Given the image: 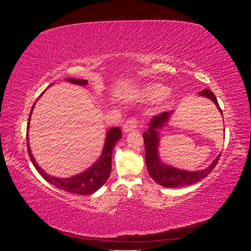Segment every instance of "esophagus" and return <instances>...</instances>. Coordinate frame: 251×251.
Returning a JSON list of instances; mask_svg holds the SVG:
<instances>
[{"label": "esophagus", "mask_w": 251, "mask_h": 251, "mask_svg": "<svg viewBox=\"0 0 251 251\" xmlns=\"http://www.w3.org/2000/svg\"><path fill=\"white\" fill-rule=\"evenodd\" d=\"M137 127H138L137 119H136V118H128L125 123V125L123 126V130H124L125 133H128V132L136 130Z\"/></svg>", "instance_id": "obj_1"}]
</instances>
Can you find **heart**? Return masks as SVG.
Returning <instances> with one entry per match:
<instances>
[{"mask_svg":"<svg viewBox=\"0 0 251 251\" xmlns=\"http://www.w3.org/2000/svg\"><path fill=\"white\" fill-rule=\"evenodd\" d=\"M169 89L165 86L160 85V83H151L143 87L141 90V95L143 98L150 101H157L160 100L168 94Z\"/></svg>","mask_w":251,"mask_h":251,"instance_id":"heart-1","label":"heart"}]
</instances>
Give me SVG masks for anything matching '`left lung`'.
I'll return each mask as SVG.
<instances>
[{
  "label": "left lung",
  "instance_id": "left-lung-1",
  "mask_svg": "<svg viewBox=\"0 0 251 251\" xmlns=\"http://www.w3.org/2000/svg\"><path fill=\"white\" fill-rule=\"evenodd\" d=\"M199 95L203 97H207L208 100L214 101L215 104L217 105L218 110L222 114V110L220 109L217 98L210 90L205 89L201 91ZM173 113L174 111L163 112L157 116H154L150 121L148 131L142 134L144 147H146V163L150 176L153 178V180L157 182L159 185L171 188L192 185L196 183V182L202 180L203 178L207 177V175H209L210 172L215 169V166L219 161V158L221 156V154H219L218 157L211 162L208 168L196 172L182 171L163 163L160 157H159L158 151L159 140H160V130L164 126L168 125Z\"/></svg>",
  "mask_w": 251,
  "mask_h": 251
}]
</instances>
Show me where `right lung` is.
Masks as SVG:
<instances>
[{
  "label": "right lung",
  "mask_w": 251,
  "mask_h": 251,
  "mask_svg": "<svg viewBox=\"0 0 251 251\" xmlns=\"http://www.w3.org/2000/svg\"><path fill=\"white\" fill-rule=\"evenodd\" d=\"M67 81L71 83H75L78 86H87L88 80L86 79H76V78H66ZM41 97V96H40ZM35 104V103H34ZM34 104L30 112L29 119H28V126H27V148L28 154L31 160L32 164L36 171L40 173L41 176L52 185L56 186L59 189H63L65 192L71 194H78V195H91L98 191L108 180L111 169H112V151L117 141L123 137V133L119 127H111L105 134V140L103 150L101 151L100 157L97 159V161L90 168L80 174L75 175V176L69 178H57L53 177L51 175L45 173L44 170L41 169V166L37 164L34 157L31 154V150L29 147V137H28V128L30 124V117L33 111Z\"/></svg>",
  "instance_id": "add662e5"
}]
</instances>
